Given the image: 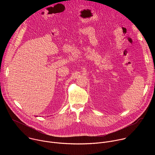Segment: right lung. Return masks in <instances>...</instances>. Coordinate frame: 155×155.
<instances>
[{"label":"right lung","mask_w":155,"mask_h":155,"mask_svg":"<svg viewBox=\"0 0 155 155\" xmlns=\"http://www.w3.org/2000/svg\"><path fill=\"white\" fill-rule=\"evenodd\" d=\"M36 117H37V116H36Z\"/></svg>","instance_id":"right-lung-1"}]
</instances>
